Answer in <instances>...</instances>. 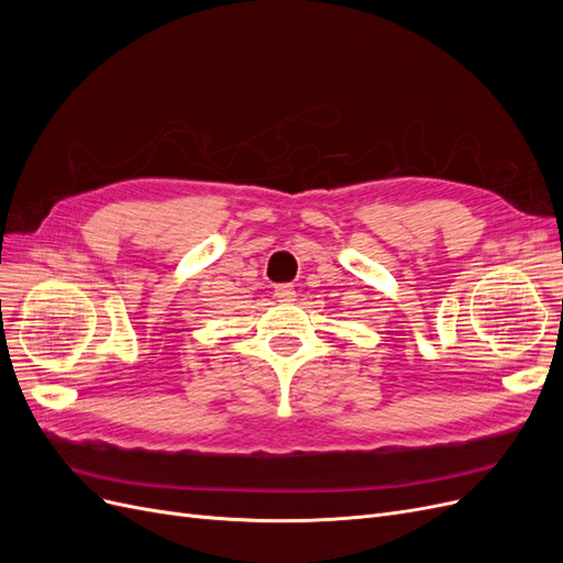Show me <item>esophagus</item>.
Returning a JSON list of instances; mask_svg holds the SVG:
<instances>
[{
    "label": "esophagus",
    "mask_w": 563,
    "mask_h": 563,
    "mask_svg": "<svg viewBox=\"0 0 563 563\" xmlns=\"http://www.w3.org/2000/svg\"><path fill=\"white\" fill-rule=\"evenodd\" d=\"M275 296L279 302H291L296 300V288L291 284H279L275 286Z\"/></svg>",
    "instance_id": "34e87169"
}]
</instances>
